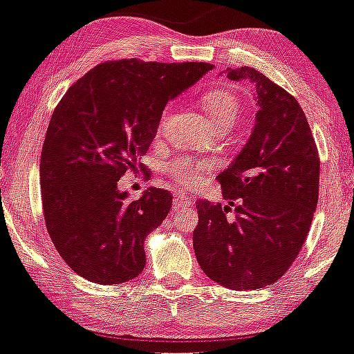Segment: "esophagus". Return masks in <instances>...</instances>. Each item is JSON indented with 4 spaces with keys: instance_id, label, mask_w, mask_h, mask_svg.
<instances>
[{
    "instance_id": "esophagus-1",
    "label": "esophagus",
    "mask_w": 354,
    "mask_h": 354,
    "mask_svg": "<svg viewBox=\"0 0 354 354\" xmlns=\"http://www.w3.org/2000/svg\"><path fill=\"white\" fill-rule=\"evenodd\" d=\"M174 209L176 211H184V209H189L194 204L192 197H189L187 194L184 192H176L174 194Z\"/></svg>"
}]
</instances>
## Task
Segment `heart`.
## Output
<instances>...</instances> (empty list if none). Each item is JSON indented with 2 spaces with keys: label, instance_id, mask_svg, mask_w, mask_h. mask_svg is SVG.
Returning <instances> with one entry per match:
<instances>
[{
  "label": "heart",
  "instance_id": "b5f03b06",
  "mask_svg": "<svg viewBox=\"0 0 354 354\" xmlns=\"http://www.w3.org/2000/svg\"><path fill=\"white\" fill-rule=\"evenodd\" d=\"M201 106L207 113L209 120L216 127V130L221 128H231L236 123L239 113H241V101L233 91L230 89H211L204 93L199 97ZM172 115V106H167L163 109L160 120H158L157 131L162 133L165 130V124ZM212 169V163L203 158L185 157V155H177L170 157L169 160L163 163V172L167 174L174 182L180 185L192 187L199 182L203 174L209 172Z\"/></svg>",
  "mask_w": 354,
  "mask_h": 354
}]
</instances>
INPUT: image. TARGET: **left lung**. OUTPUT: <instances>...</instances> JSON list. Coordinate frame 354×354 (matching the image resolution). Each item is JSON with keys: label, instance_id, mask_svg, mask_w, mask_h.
<instances>
[{"label": "left lung", "instance_id": "8db88e82", "mask_svg": "<svg viewBox=\"0 0 354 354\" xmlns=\"http://www.w3.org/2000/svg\"><path fill=\"white\" fill-rule=\"evenodd\" d=\"M227 77L253 82L257 123L241 153L218 176L230 204L196 203L194 252L211 280L254 290L275 283L302 250L317 206L321 162L292 94L253 67L227 69Z\"/></svg>", "mask_w": 354, "mask_h": 354}]
</instances>
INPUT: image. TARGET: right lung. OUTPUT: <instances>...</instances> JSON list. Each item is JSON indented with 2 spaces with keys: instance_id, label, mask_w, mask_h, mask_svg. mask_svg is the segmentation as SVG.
<instances>
[{
  "instance_id": "obj_1",
  "label": "right lung",
  "mask_w": 354,
  "mask_h": 354,
  "mask_svg": "<svg viewBox=\"0 0 354 354\" xmlns=\"http://www.w3.org/2000/svg\"><path fill=\"white\" fill-rule=\"evenodd\" d=\"M211 64L108 60L72 84L55 106L40 157L45 224L77 275L100 285L123 283L145 268L143 241L169 214L172 196L148 189L128 199L118 189L157 135L158 120Z\"/></svg>"
}]
</instances>
